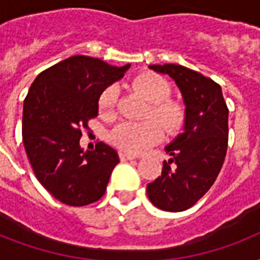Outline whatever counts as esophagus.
I'll return each instance as SVG.
<instances>
[{
    "label": "esophagus",
    "instance_id": "obj_1",
    "mask_svg": "<svg viewBox=\"0 0 260 260\" xmlns=\"http://www.w3.org/2000/svg\"><path fill=\"white\" fill-rule=\"evenodd\" d=\"M120 159L122 162H125V160H134V159H136V156L132 154H126V152H120Z\"/></svg>",
    "mask_w": 260,
    "mask_h": 260
}]
</instances>
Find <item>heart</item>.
Here are the masks:
<instances>
[{
	"instance_id": "1",
	"label": "heart",
	"mask_w": 260,
	"mask_h": 260,
	"mask_svg": "<svg viewBox=\"0 0 260 260\" xmlns=\"http://www.w3.org/2000/svg\"><path fill=\"white\" fill-rule=\"evenodd\" d=\"M134 89L140 93L146 101L151 102L150 114L159 120L169 131L177 129L182 121L181 106L175 102L166 101L170 94L169 83L159 75L146 73L136 77ZM117 101V87H106L98 98V108L104 114L113 112ZM163 138V128L156 121H124L118 124L110 134V140L114 146L131 154H142L150 147L160 142Z\"/></svg>"
}]
</instances>
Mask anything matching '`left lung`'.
I'll return each mask as SVG.
<instances>
[{
    "label": "left lung",
    "mask_w": 260,
    "mask_h": 260,
    "mask_svg": "<svg viewBox=\"0 0 260 260\" xmlns=\"http://www.w3.org/2000/svg\"><path fill=\"white\" fill-rule=\"evenodd\" d=\"M148 69L169 75L185 104L182 134L165 150L162 175L147 185V196L156 208L182 212L191 208L213 185L228 147V108L221 86L179 64H151Z\"/></svg>",
    "instance_id": "8db88e82"
}]
</instances>
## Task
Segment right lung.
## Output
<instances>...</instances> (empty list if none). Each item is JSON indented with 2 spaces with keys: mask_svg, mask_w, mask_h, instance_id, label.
Segmentation results:
<instances>
[{
  "mask_svg": "<svg viewBox=\"0 0 260 260\" xmlns=\"http://www.w3.org/2000/svg\"><path fill=\"white\" fill-rule=\"evenodd\" d=\"M129 67L77 55L40 73L30 85L22 109V143L39 182L66 205L98 201L120 162L105 143L85 151L79 139L98 114L102 91Z\"/></svg>",
  "mask_w": 260,
  "mask_h": 260,
  "instance_id": "1",
  "label": "right lung"
}]
</instances>
